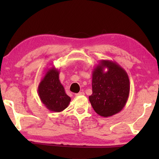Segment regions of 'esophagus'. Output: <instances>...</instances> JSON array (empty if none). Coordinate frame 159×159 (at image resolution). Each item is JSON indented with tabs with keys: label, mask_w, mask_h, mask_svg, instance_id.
<instances>
[{
	"label": "esophagus",
	"mask_w": 159,
	"mask_h": 159,
	"mask_svg": "<svg viewBox=\"0 0 159 159\" xmlns=\"http://www.w3.org/2000/svg\"><path fill=\"white\" fill-rule=\"evenodd\" d=\"M80 95H84V93L83 92H80L79 93L76 94V96H80Z\"/></svg>",
	"instance_id": "esophagus-1"
}]
</instances>
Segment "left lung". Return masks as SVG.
<instances>
[{"label":"left lung","mask_w":159,"mask_h":159,"mask_svg":"<svg viewBox=\"0 0 159 159\" xmlns=\"http://www.w3.org/2000/svg\"><path fill=\"white\" fill-rule=\"evenodd\" d=\"M92 88L89 101L93 109L102 117H109L125 107L130 93V80L125 69L116 61L102 60L93 71Z\"/></svg>","instance_id":"1"}]
</instances>
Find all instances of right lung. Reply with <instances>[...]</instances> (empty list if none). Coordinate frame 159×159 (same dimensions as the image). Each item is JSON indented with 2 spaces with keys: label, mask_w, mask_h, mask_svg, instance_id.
<instances>
[{
  "label": "right lung",
  "mask_w": 159,
  "mask_h": 159,
  "mask_svg": "<svg viewBox=\"0 0 159 159\" xmlns=\"http://www.w3.org/2000/svg\"><path fill=\"white\" fill-rule=\"evenodd\" d=\"M60 71L55 66L45 71L38 87L41 101L50 111L61 112L69 106L71 101L59 79Z\"/></svg>",
  "instance_id": "obj_1"
}]
</instances>
